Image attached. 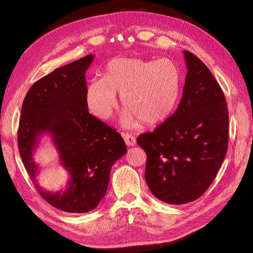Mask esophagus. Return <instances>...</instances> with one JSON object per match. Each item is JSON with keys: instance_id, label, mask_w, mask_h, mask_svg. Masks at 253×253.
<instances>
[{"instance_id": "obj_1", "label": "esophagus", "mask_w": 253, "mask_h": 253, "mask_svg": "<svg viewBox=\"0 0 253 253\" xmlns=\"http://www.w3.org/2000/svg\"><path fill=\"white\" fill-rule=\"evenodd\" d=\"M122 137H124V139L126 141V144L128 145V147H134V145L136 144V138L132 134L122 133Z\"/></svg>"}]
</instances>
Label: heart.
Masks as SVG:
<instances>
[{
	"label": "heart",
	"instance_id": "b5f03b06",
	"mask_svg": "<svg viewBox=\"0 0 253 253\" xmlns=\"http://www.w3.org/2000/svg\"><path fill=\"white\" fill-rule=\"evenodd\" d=\"M179 67L169 58L147 61L116 58L105 65L103 78L88 81L85 100L97 117L108 119L118 105L126 106L121 124L126 127L154 126L170 116L181 89Z\"/></svg>",
	"mask_w": 253,
	"mask_h": 253
}]
</instances>
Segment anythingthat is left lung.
Listing matches in <instances>:
<instances>
[{
	"mask_svg": "<svg viewBox=\"0 0 253 253\" xmlns=\"http://www.w3.org/2000/svg\"><path fill=\"white\" fill-rule=\"evenodd\" d=\"M187 76L175 113L137 143L147 153L145 181L155 197L182 205L201 197L224 162L229 116L219 84L203 61L183 50Z\"/></svg>",
	"mask_w": 253,
	"mask_h": 253,
	"instance_id": "obj_1",
	"label": "left lung"
}]
</instances>
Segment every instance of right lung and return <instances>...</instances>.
Wrapping results in <instances>:
<instances>
[{
  "label": "right lung",
  "mask_w": 253,
  "mask_h": 253,
  "mask_svg": "<svg viewBox=\"0 0 253 253\" xmlns=\"http://www.w3.org/2000/svg\"><path fill=\"white\" fill-rule=\"evenodd\" d=\"M94 60L88 55L57 68L33 84L22 105L18 145L22 162L38 192L55 208L70 213L95 209L104 197L111 168L126 153L120 134L87 110L85 72ZM51 136L60 164L70 179L63 193L42 189L33 153L40 137Z\"/></svg>",
  "instance_id": "add662e5"
}]
</instances>
